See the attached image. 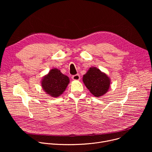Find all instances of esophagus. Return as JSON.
<instances>
[{
	"label": "esophagus",
	"mask_w": 152,
	"mask_h": 152,
	"mask_svg": "<svg viewBox=\"0 0 152 152\" xmlns=\"http://www.w3.org/2000/svg\"><path fill=\"white\" fill-rule=\"evenodd\" d=\"M72 78L73 80H79L80 79V76H79V75L77 74V75H75L72 76Z\"/></svg>",
	"instance_id": "1"
}]
</instances>
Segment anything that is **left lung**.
Instances as JSON below:
<instances>
[{
    "instance_id": "8db88e82",
    "label": "left lung",
    "mask_w": 152,
    "mask_h": 152,
    "mask_svg": "<svg viewBox=\"0 0 152 152\" xmlns=\"http://www.w3.org/2000/svg\"><path fill=\"white\" fill-rule=\"evenodd\" d=\"M86 87L96 97L105 94L110 86V79L106 75L95 67L90 68L83 76Z\"/></svg>"
}]
</instances>
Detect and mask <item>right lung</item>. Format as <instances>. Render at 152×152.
<instances>
[{
    "label": "right lung",
    "mask_w": 152,
    "mask_h": 152,
    "mask_svg": "<svg viewBox=\"0 0 152 152\" xmlns=\"http://www.w3.org/2000/svg\"><path fill=\"white\" fill-rule=\"evenodd\" d=\"M70 82L69 77L56 69H52L41 82L42 88L52 97H58L65 91Z\"/></svg>",
    "instance_id": "1"
}]
</instances>
